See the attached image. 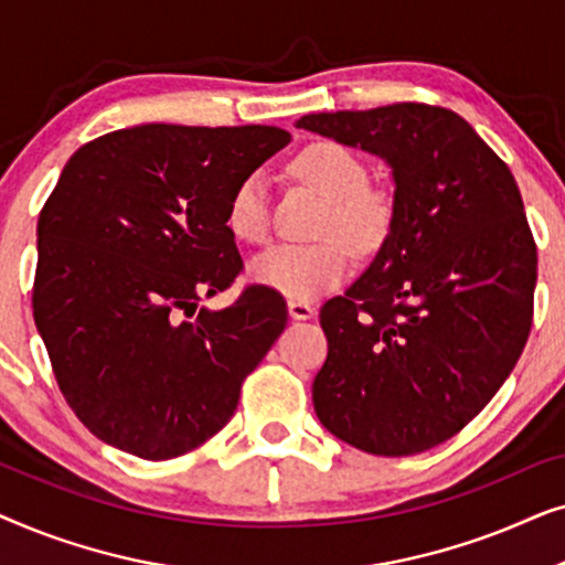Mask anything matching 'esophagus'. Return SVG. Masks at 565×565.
Instances as JSON below:
<instances>
[{"label":"esophagus","mask_w":565,"mask_h":565,"mask_svg":"<svg viewBox=\"0 0 565 565\" xmlns=\"http://www.w3.org/2000/svg\"><path fill=\"white\" fill-rule=\"evenodd\" d=\"M288 313H290V319L306 321V319H313L316 308L308 303V300H288Z\"/></svg>","instance_id":"esophagus-1"}]
</instances>
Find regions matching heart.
I'll use <instances>...</instances> for the list:
<instances>
[{"instance_id": "obj_1", "label": "heart", "mask_w": 565, "mask_h": 565, "mask_svg": "<svg viewBox=\"0 0 565 565\" xmlns=\"http://www.w3.org/2000/svg\"><path fill=\"white\" fill-rule=\"evenodd\" d=\"M292 174L327 200L316 244H277L252 259L249 275L292 300H311L337 288L354 252H375L393 226V198L370 188L367 164L337 141H316L290 161ZM226 226L238 242L262 244L269 234L267 182L249 174L228 198Z\"/></svg>"}]
</instances>
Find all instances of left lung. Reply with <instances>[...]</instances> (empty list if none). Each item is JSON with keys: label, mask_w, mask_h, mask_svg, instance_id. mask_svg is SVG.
<instances>
[{"label": "left lung", "mask_w": 565, "mask_h": 565, "mask_svg": "<svg viewBox=\"0 0 565 565\" xmlns=\"http://www.w3.org/2000/svg\"><path fill=\"white\" fill-rule=\"evenodd\" d=\"M296 126L385 159L396 182L381 252L321 308L316 416L362 452L429 450L489 404L530 337L537 246L520 188L445 107L316 113Z\"/></svg>", "instance_id": "obj_1"}]
</instances>
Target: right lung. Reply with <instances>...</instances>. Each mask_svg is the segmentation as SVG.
<instances>
[{"mask_svg": "<svg viewBox=\"0 0 565 565\" xmlns=\"http://www.w3.org/2000/svg\"><path fill=\"white\" fill-rule=\"evenodd\" d=\"M288 141L275 126L149 122L66 161L38 218L33 316L66 404L103 443L169 460L234 416L288 306L265 285L223 311L198 303L244 267L231 192Z\"/></svg>", "mask_w": 565, "mask_h": 565, "instance_id": "add662e5", "label": "right lung"}]
</instances>
